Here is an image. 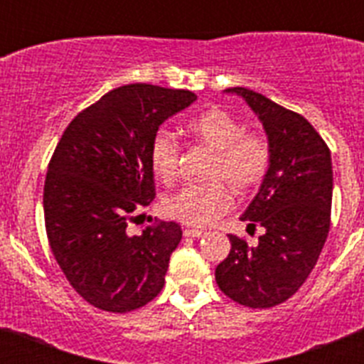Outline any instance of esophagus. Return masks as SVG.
Listing matches in <instances>:
<instances>
[{"label":"esophagus","mask_w":364,"mask_h":364,"mask_svg":"<svg viewBox=\"0 0 364 364\" xmlns=\"http://www.w3.org/2000/svg\"><path fill=\"white\" fill-rule=\"evenodd\" d=\"M184 235H186V237H202V235H204V231H202V230H193V228H186Z\"/></svg>","instance_id":"1"}]
</instances>
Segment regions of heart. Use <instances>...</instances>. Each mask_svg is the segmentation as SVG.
<instances>
[{"label":"heart","mask_w":364,"mask_h":364,"mask_svg":"<svg viewBox=\"0 0 364 364\" xmlns=\"http://www.w3.org/2000/svg\"><path fill=\"white\" fill-rule=\"evenodd\" d=\"M186 133L215 149L210 176L226 180L235 191H250L268 173L272 154L266 138L246 133L242 122L224 109H210L191 118L186 124ZM149 166L160 182L167 186L175 182L180 166V144L175 134L166 129L153 134ZM222 180L184 186L164 200V211L189 226H208L231 205V193Z\"/></svg>","instance_id":"obj_1"}]
</instances>
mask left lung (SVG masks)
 I'll use <instances>...</instances> for the list:
<instances>
[{
    "mask_svg": "<svg viewBox=\"0 0 364 364\" xmlns=\"http://www.w3.org/2000/svg\"><path fill=\"white\" fill-rule=\"evenodd\" d=\"M239 95L259 117L269 146V167L240 220L264 228L257 246L230 235V255L215 269L217 284L247 308H272L304 284L330 231L332 156L314 125L246 87Z\"/></svg>",
    "mask_w": 364,
    "mask_h": 364,
    "instance_id": "obj_1",
    "label": "left lung"
}]
</instances>
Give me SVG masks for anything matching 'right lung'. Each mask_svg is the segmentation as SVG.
Segmentation results:
<instances>
[{
	"mask_svg": "<svg viewBox=\"0 0 364 364\" xmlns=\"http://www.w3.org/2000/svg\"><path fill=\"white\" fill-rule=\"evenodd\" d=\"M197 95L149 83L112 89L67 125L43 188L45 230L63 275L89 304L112 314L146 306L166 282L182 239L176 222L131 235L154 198L153 134Z\"/></svg>",
	"mask_w": 364,
	"mask_h": 364,
	"instance_id": "1",
	"label": "right lung"
}]
</instances>
